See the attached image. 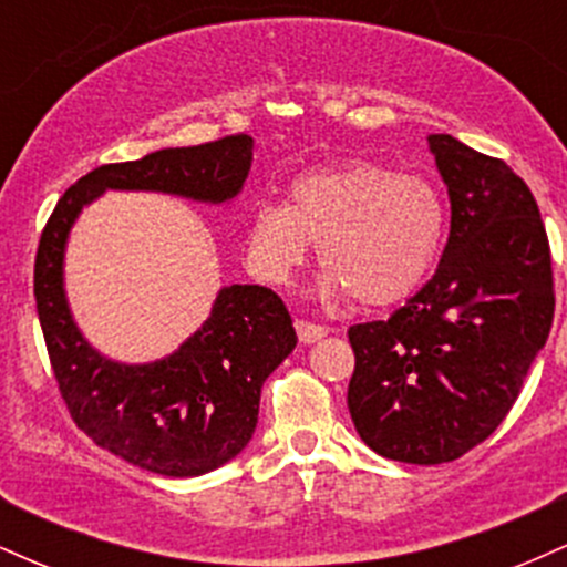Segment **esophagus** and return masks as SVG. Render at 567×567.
<instances>
[{
  "label": "esophagus",
  "mask_w": 567,
  "mask_h": 567,
  "mask_svg": "<svg viewBox=\"0 0 567 567\" xmlns=\"http://www.w3.org/2000/svg\"><path fill=\"white\" fill-rule=\"evenodd\" d=\"M296 333H298V341L301 343H315L320 341L322 336H328V328L320 322H309V320H296Z\"/></svg>",
  "instance_id": "34e87169"
}]
</instances>
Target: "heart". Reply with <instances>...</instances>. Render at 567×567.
<instances>
[{"mask_svg":"<svg viewBox=\"0 0 567 567\" xmlns=\"http://www.w3.org/2000/svg\"><path fill=\"white\" fill-rule=\"evenodd\" d=\"M445 239V205L432 181L347 159L309 173L290 188V205L264 202L247 226L245 256L258 279L288 285L320 245L328 288L365 306H392L434 269Z\"/></svg>","mask_w":567,"mask_h":567,"instance_id":"1","label":"heart"}]
</instances>
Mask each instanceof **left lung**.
I'll use <instances>...</instances> for the list:
<instances>
[{"label": "left lung", "mask_w": 567, "mask_h": 567, "mask_svg": "<svg viewBox=\"0 0 567 567\" xmlns=\"http://www.w3.org/2000/svg\"><path fill=\"white\" fill-rule=\"evenodd\" d=\"M451 194L432 279L389 320L349 328V413L383 458L447 464L506 419L555 317L544 220L504 159L429 135Z\"/></svg>", "instance_id": "8db88e82"}]
</instances>
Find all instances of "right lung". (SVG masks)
Returning a JSON list of instances; mask_svg holds the SVG:
<instances>
[{"label": "right lung", "instance_id": "right-lung-1", "mask_svg": "<svg viewBox=\"0 0 567 567\" xmlns=\"http://www.w3.org/2000/svg\"><path fill=\"white\" fill-rule=\"evenodd\" d=\"M252 148L250 135L234 133L95 167L66 188L39 237L37 315L69 415L103 451L165 477L218 470L250 442L264 381L298 341L288 306L261 285H231L218 292L207 322L167 360L116 365L90 349L71 322L63 245L76 213L103 188L231 199L250 173Z\"/></svg>", "mask_w": 567, "mask_h": 567}]
</instances>
